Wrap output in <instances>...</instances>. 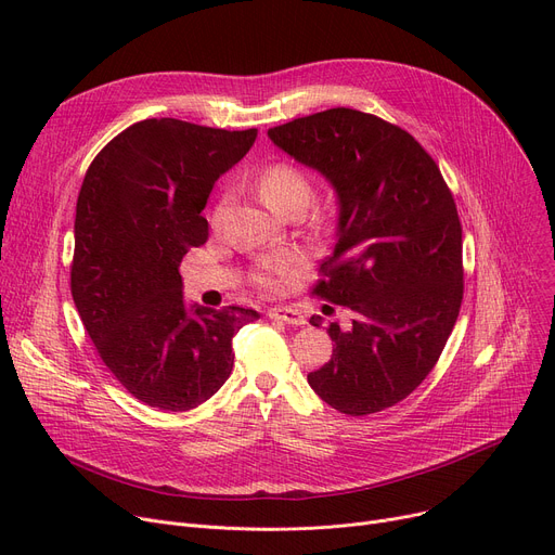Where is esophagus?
Segmentation results:
<instances>
[{
	"label": "esophagus",
	"mask_w": 555,
	"mask_h": 555,
	"mask_svg": "<svg viewBox=\"0 0 555 555\" xmlns=\"http://www.w3.org/2000/svg\"><path fill=\"white\" fill-rule=\"evenodd\" d=\"M270 317L274 319V322L289 324V326H304V324H306V317H304V312H301V310H297V308H289V306L272 308V310H270Z\"/></svg>",
	"instance_id": "1"
}]
</instances>
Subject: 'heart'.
<instances>
[{
	"instance_id": "obj_1",
	"label": "heart",
	"mask_w": 555,
	"mask_h": 555,
	"mask_svg": "<svg viewBox=\"0 0 555 555\" xmlns=\"http://www.w3.org/2000/svg\"><path fill=\"white\" fill-rule=\"evenodd\" d=\"M258 191H260V197L266 199L268 207L276 214L285 211L287 207H295V204H304V207H308L312 197L310 178L301 168L293 164H274L268 170H262L258 178ZM287 268H289L287 260L270 262V266H266V270L260 272L258 279L262 285L274 287Z\"/></svg>"
}]
</instances>
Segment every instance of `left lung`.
I'll list each match as a JSON object with an SVG mask.
<instances>
[{
	"label": "left lung",
	"mask_w": 555,
	"mask_h": 555,
	"mask_svg": "<svg viewBox=\"0 0 555 555\" xmlns=\"http://www.w3.org/2000/svg\"><path fill=\"white\" fill-rule=\"evenodd\" d=\"M268 137L337 197L335 247L314 293L351 310V326L331 324L333 358L308 385L341 414L383 412L425 380L459 317L454 197L423 145L373 114L333 107ZM310 324L319 328L322 317Z\"/></svg>",
	"instance_id": "8db88e82"
}]
</instances>
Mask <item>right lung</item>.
<instances>
[{
    "mask_svg": "<svg viewBox=\"0 0 555 555\" xmlns=\"http://www.w3.org/2000/svg\"><path fill=\"white\" fill-rule=\"evenodd\" d=\"M256 134L145 119L105 145L78 193L76 310L116 380L164 412L209 400L233 369V335L260 317L186 304L180 276L189 247L207 243L214 184Z\"/></svg>",
    "mask_w": 555,
    "mask_h": 555,
    "instance_id": "right-lung-1",
    "label": "right lung"
}]
</instances>
